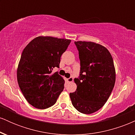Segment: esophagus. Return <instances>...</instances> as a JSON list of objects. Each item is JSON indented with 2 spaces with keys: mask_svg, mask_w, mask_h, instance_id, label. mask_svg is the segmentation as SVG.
Instances as JSON below:
<instances>
[{
  "mask_svg": "<svg viewBox=\"0 0 135 135\" xmlns=\"http://www.w3.org/2000/svg\"><path fill=\"white\" fill-rule=\"evenodd\" d=\"M67 80H68V82H69V83H72L73 80H74V79H73V77H69V79H68Z\"/></svg>",
  "mask_w": 135,
  "mask_h": 135,
  "instance_id": "esophagus-1",
  "label": "esophagus"
}]
</instances>
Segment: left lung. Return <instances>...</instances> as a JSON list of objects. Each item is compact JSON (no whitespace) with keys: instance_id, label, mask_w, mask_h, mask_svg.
<instances>
[{"instance_id":"1","label":"left lung","mask_w":135,"mask_h":135,"mask_svg":"<svg viewBox=\"0 0 135 135\" xmlns=\"http://www.w3.org/2000/svg\"><path fill=\"white\" fill-rule=\"evenodd\" d=\"M79 51L80 73L74 79L75 92L70 97L73 106L85 114L100 110L112 93L115 71L112 56L102 45L92 42H74Z\"/></svg>"}]
</instances>
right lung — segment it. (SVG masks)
<instances>
[{"label": "right lung", "instance_id": "add662e5", "mask_svg": "<svg viewBox=\"0 0 135 135\" xmlns=\"http://www.w3.org/2000/svg\"><path fill=\"white\" fill-rule=\"evenodd\" d=\"M70 40L52 37H38L23 49L17 79L27 102L34 107L45 109L56 102L64 89L65 80L55 67H60V58Z\"/></svg>", "mask_w": 135, "mask_h": 135}]
</instances>
